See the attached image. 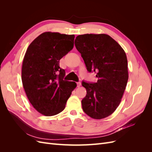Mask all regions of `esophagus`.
I'll return each mask as SVG.
<instances>
[{
  "label": "esophagus",
  "instance_id": "34e87169",
  "mask_svg": "<svg viewBox=\"0 0 152 152\" xmlns=\"http://www.w3.org/2000/svg\"><path fill=\"white\" fill-rule=\"evenodd\" d=\"M77 87H80V86H81V82H77Z\"/></svg>",
  "mask_w": 152,
  "mask_h": 152
}]
</instances>
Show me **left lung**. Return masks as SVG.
<instances>
[{
  "label": "left lung",
  "instance_id": "1",
  "mask_svg": "<svg viewBox=\"0 0 152 152\" xmlns=\"http://www.w3.org/2000/svg\"><path fill=\"white\" fill-rule=\"evenodd\" d=\"M76 49L83 58L87 70L94 72L96 83L82 82L87 94L82 100L84 112L94 119L112 114L121 102L129 75L125 51L107 34H84L75 40Z\"/></svg>",
  "mask_w": 152,
  "mask_h": 152
}]
</instances>
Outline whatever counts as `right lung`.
Here are the masks:
<instances>
[{"label": "right lung", "mask_w": 152, "mask_h": 152, "mask_svg": "<svg viewBox=\"0 0 152 152\" xmlns=\"http://www.w3.org/2000/svg\"><path fill=\"white\" fill-rule=\"evenodd\" d=\"M74 38V35L46 31L26 51L21 70L23 86L30 103L44 115L61 112L77 87L75 82L63 80L65 71L59 66V60L73 49Z\"/></svg>", "instance_id": "right-lung-1"}]
</instances>
